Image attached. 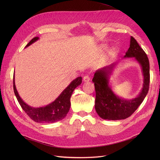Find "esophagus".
Masks as SVG:
<instances>
[{
	"label": "esophagus",
	"instance_id": "1",
	"mask_svg": "<svg viewBox=\"0 0 160 160\" xmlns=\"http://www.w3.org/2000/svg\"><path fill=\"white\" fill-rule=\"evenodd\" d=\"M90 81V78L89 76H85L83 77V81L84 82H89Z\"/></svg>",
	"mask_w": 160,
	"mask_h": 160
}]
</instances>
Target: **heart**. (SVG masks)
<instances>
[{
    "instance_id": "b5f03b06",
    "label": "heart",
    "mask_w": 160,
    "mask_h": 160,
    "mask_svg": "<svg viewBox=\"0 0 160 160\" xmlns=\"http://www.w3.org/2000/svg\"><path fill=\"white\" fill-rule=\"evenodd\" d=\"M106 47H106V45H102V46H101V48H102V49H106Z\"/></svg>"
}]
</instances>
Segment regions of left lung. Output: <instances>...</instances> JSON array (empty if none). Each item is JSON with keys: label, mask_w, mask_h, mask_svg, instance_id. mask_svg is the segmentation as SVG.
<instances>
[{"label": "left lung", "mask_w": 160, "mask_h": 160, "mask_svg": "<svg viewBox=\"0 0 160 160\" xmlns=\"http://www.w3.org/2000/svg\"><path fill=\"white\" fill-rule=\"evenodd\" d=\"M123 58H133L141 67L143 86L138 95L126 99L116 95L110 85V78L118 62L97 70L92 81L95 89V108L101 118L108 120H120L129 118L143 102L149 86V62L147 55L133 37L130 38L129 48Z\"/></svg>", "instance_id": "obj_1"}]
</instances>
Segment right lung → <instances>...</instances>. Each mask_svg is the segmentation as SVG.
I'll return each instance as SVG.
<instances>
[{
	"mask_svg": "<svg viewBox=\"0 0 160 160\" xmlns=\"http://www.w3.org/2000/svg\"><path fill=\"white\" fill-rule=\"evenodd\" d=\"M39 39V37H36L28 43L25 48L32 45ZM82 82V77H78L72 81L70 84L61 92L59 97L52 103L46 106L39 108H33L27 105L24 101L20 95H18L16 88L15 81H14V75L13 77V89L14 94L21 106L22 109L25 113L35 122L37 123H55L62 120L66 117L67 113L69 111L71 107L70 99L72 92L75 89L80 85Z\"/></svg>",
	"mask_w": 160,
	"mask_h": 160,
	"instance_id": "add662e5",
	"label": "right lung"
}]
</instances>
